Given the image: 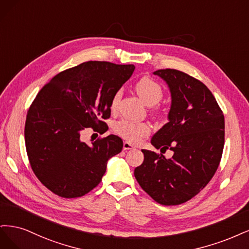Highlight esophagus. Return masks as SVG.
Segmentation results:
<instances>
[{"label":"esophagus","instance_id":"34e87169","mask_svg":"<svg viewBox=\"0 0 249 249\" xmlns=\"http://www.w3.org/2000/svg\"><path fill=\"white\" fill-rule=\"evenodd\" d=\"M133 148H134L133 145H131L130 142H123V149L124 150H130V149H133Z\"/></svg>","mask_w":249,"mask_h":249}]
</instances>
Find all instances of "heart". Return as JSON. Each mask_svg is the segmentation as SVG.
<instances>
[{
  "label": "heart",
  "instance_id": "b5f03b06",
  "mask_svg": "<svg viewBox=\"0 0 249 249\" xmlns=\"http://www.w3.org/2000/svg\"><path fill=\"white\" fill-rule=\"evenodd\" d=\"M135 89L140 97L147 103L148 106H154L161 100L163 96L162 88L153 78L150 76H142L140 78L138 83L135 84ZM121 97V92L118 91L110 102L111 109H115L118 106L119 99ZM114 130L124 140L130 142H139L142 139L146 138L150 134L151 128L147 123H136L128 121V120H122L115 124Z\"/></svg>",
  "mask_w": 249,
  "mask_h": 249
}]
</instances>
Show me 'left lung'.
Wrapping results in <instances>:
<instances>
[{
    "instance_id": "left-lung-1",
    "label": "left lung",
    "mask_w": 249,
    "mask_h": 249,
    "mask_svg": "<svg viewBox=\"0 0 249 249\" xmlns=\"http://www.w3.org/2000/svg\"><path fill=\"white\" fill-rule=\"evenodd\" d=\"M170 88L168 122L151 143L172 158L142 149L143 161L134 177L155 202L175 206L187 202L210 182L224 146V117L211 91L198 79L176 69L154 72Z\"/></svg>"
}]
</instances>
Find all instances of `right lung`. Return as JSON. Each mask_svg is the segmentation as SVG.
Wrapping results in <instances>:
<instances>
[{
  "instance_id": "obj_1",
  "label": "right lung",
  "mask_w": 249,
  "mask_h": 249,
  "mask_svg": "<svg viewBox=\"0 0 249 249\" xmlns=\"http://www.w3.org/2000/svg\"><path fill=\"white\" fill-rule=\"evenodd\" d=\"M134 68L85 62L60 72L32 102L25 126L27 154L38 180L54 195H87L100 183L107 160L122 151L123 141L117 135L87 145L81 131L88 127L107 130L111 99Z\"/></svg>"
}]
</instances>
